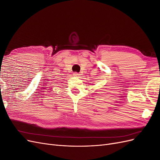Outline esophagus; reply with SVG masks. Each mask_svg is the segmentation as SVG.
<instances>
[{
    "label": "esophagus",
    "instance_id": "obj_1",
    "mask_svg": "<svg viewBox=\"0 0 160 160\" xmlns=\"http://www.w3.org/2000/svg\"><path fill=\"white\" fill-rule=\"evenodd\" d=\"M73 75H74V76H75V77H79V74L78 73V72H75L74 73H73Z\"/></svg>",
    "mask_w": 160,
    "mask_h": 160
}]
</instances>
